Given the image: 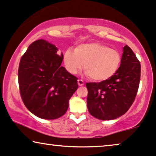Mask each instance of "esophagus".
Returning <instances> with one entry per match:
<instances>
[{
	"instance_id": "obj_1",
	"label": "esophagus",
	"mask_w": 156,
	"mask_h": 156,
	"mask_svg": "<svg viewBox=\"0 0 156 156\" xmlns=\"http://www.w3.org/2000/svg\"><path fill=\"white\" fill-rule=\"evenodd\" d=\"M77 83H78V85L79 86H83V85L84 84V81L83 80H77Z\"/></svg>"
}]
</instances>
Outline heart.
<instances>
[{
    "mask_svg": "<svg viewBox=\"0 0 156 156\" xmlns=\"http://www.w3.org/2000/svg\"><path fill=\"white\" fill-rule=\"evenodd\" d=\"M63 62L70 74H77L84 67L85 75L95 82H104L112 77L120 67L119 51L99 42H88L76 46L74 51L67 49Z\"/></svg>",
    "mask_w": 156,
    "mask_h": 156,
    "instance_id": "b5f03b06",
    "label": "heart"
}]
</instances>
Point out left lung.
Here are the masks:
<instances>
[{"mask_svg":"<svg viewBox=\"0 0 156 156\" xmlns=\"http://www.w3.org/2000/svg\"><path fill=\"white\" fill-rule=\"evenodd\" d=\"M140 65L128 45L123 48L118 71L99 83H87V104L91 116L99 120H113L125 114L133 103L139 86Z\"/></svg>","mask_w":156,"mask_h":156,"instance_id":"left-lung-1","label":"left lung"}]
</instances>
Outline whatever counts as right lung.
I'll use <instances>...</instances> for the list:
<instances>
[{
	"label": "right lung",
	"instance_id": "right-lung-1",
	"mask_svg": "<svg viewBox=\"0 0 156 156\" xmlns=\"http://www.w3.org/2000/svg\"><path fill=\"white\" fill-rule=\"evenodd\" d=\"M44 40H37L21 57L18 83L23 101L40 119H56L63 116L69 101L78 88L77 78L62 67L63 55Z\"/></svg>",
	"mask_w": 156,
	"mask_h": 156
}]
</instances>
